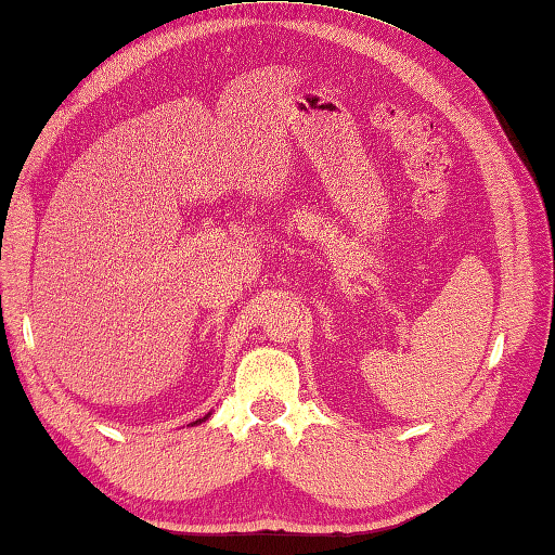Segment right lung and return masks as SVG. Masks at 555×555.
Wrapping results in <instances>:
<instances>
[{"label":"right lung","mask_w":555,"mask_h":555,"mask_svg":"<svg viewBox=\"0 0 555 555\" xmlns=\"http://www.w3.org/2000/svg\"><path fill=\"white\" fill-rule=\"evenodd\" d=\"M208 415H211V413H208ZM208 415H206V417H208ZM206 417H204V421H206ZM196 423H202V421H196Z\"/></svg>","instance_id":"right-lung-1"}]
</instances>
